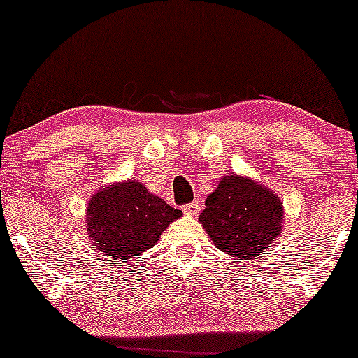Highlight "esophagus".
I'll return each instance as SVG.
<instances>
[{"mask_svg":"<svg viewBox=\"0 0 358 358\" xmlns=\"http://www.w3.org/2000/svg\"><path fill=\"white\" fill-rule=\"evenodd\" d=\"M200 208H202V207H200L199 200H195V202H192V203L183 205V212L188 213V215H199Z\"/></svg>","mask_w":358,"mask_h":358,"instance_id":"esophagus-1","label":"esophagus"}]
</instances>
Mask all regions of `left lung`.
Returning <instances> with one entry per match:
<instances>
[{
  "label": "left lung",
  "mask_w": 358,
  "mask_h": 358,
  "mask_svg": "<svg viewBox=\"0 0 358 358\" xmlns=\"http://www.w3.org/2000/svg\"><path fill=\"white\" fill-rule=\"evenodd\" d=\"M200 222L215 248L239 261H250L281 232L282 205L276 193L232 173L207 196Z\"/></svg>",
  "instance_id": "left-lung-1"
}]
</instances>
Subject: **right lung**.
I'll use <instances>...</instances> for the list:
<instances>
[{
  "mask_svg": "<svg viewBox=\"0 0 358 358\" xmlns=\"http://www.w3.org/2000/svg\"><path fill=\"white\" fill-rule=\"evenodd\" d=\"M182 210L151 195L139 182L127 180L97 192L87 207V231L108 261H127L158 242Z\"/></svg>",
  "mask_w": 358,
  "mask_h": 358,
  "instance_id": "1",
  "label": "right lung"
}]
</instances>
